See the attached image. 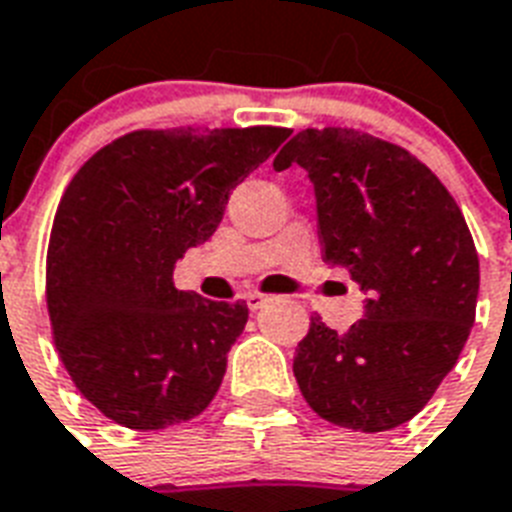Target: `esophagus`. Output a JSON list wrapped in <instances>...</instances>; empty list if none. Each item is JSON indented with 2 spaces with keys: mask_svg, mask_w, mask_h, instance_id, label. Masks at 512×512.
Masks as SVG:
<instances>
[{
  "mask_svg": "<svg viewBox=\"0 0 512 512\" xmlns=\"http://www.w3.org/2000/svg\"><path fill=\"white\" fill-rule=\"evenodd\" d=\"M267 301H269V296H264V293H259V290H253V293H248V296H245V304H248V309H251V312L261 309V306L267 304Z\"/></svg>",
  "mask_w": 512,
  "mask_h": 512,
  "instance_id": "esophagus-1",
  "label": "esophagus"
}]
</instances>
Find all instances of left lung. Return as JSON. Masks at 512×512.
Listing matches in <instances>:
<instances>
[{
    "label": "left lung",
    "mask_w": 512,
    "mask_h": 512,
    "mask_svg": "<svg viewBox=\"0 0 512 512\" xmlns=\"http://www.w3.org/2000/svg\"><path fill=\"white\" fill-rule=\"evenodd\" d=\"M317 195L322 259L367 293L365 317H312L293 375L322 420L362 433L407 423L455 367L476 322L478 253L441 179L410 150L346 126L304 129L275 158Z\"/></svg>",
    "instance_id": "8db88e82"
}]
</instances>
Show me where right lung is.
Instances as JSON below:
<instances>
[{
	"mask_svg": "<svg viewBox=\"0 0 512 512\" xmlns=\"http://www.w3.org/2000/svg\"><path fill=\"white\" fill-rule=\"evenodd\" d=\"M290 129H137L81 166L47 248V312L57 354L113 423L161 431L206 410L245 301L174 285V264L214 235L232 190Z\"/></svg>",
	"mask_w": 512,
	"mask_h": 512,
	"instance_id": "right-lung-1",
	"label": "right lung"
}]
</instances>
